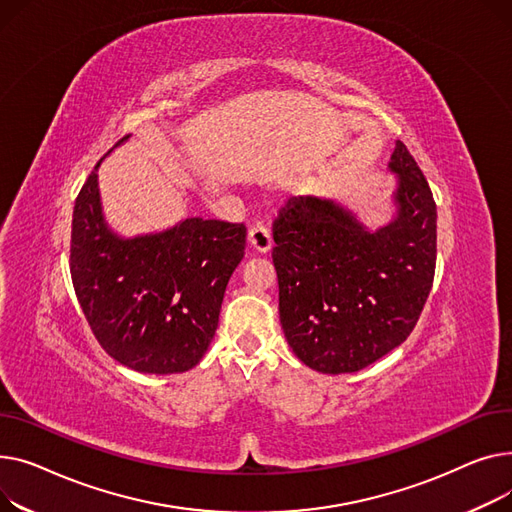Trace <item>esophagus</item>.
Wrapping results in <instances>:
<instances>
[{"label":"esophagus","mask_w":512,"mask_h":512,"mask_svg":"<svg viewBox=\"0 0 512 512\" xmlns=\"http://www.w3.org/2000/svg\"><path fill=\"white\" fill-rule=\"evenodd\" d=\"M248 242H250V248L258 254H266L270 252V248H273V237H270L268 227L262 223L252 225V229L248 231Z\"/></svg>","instance_id":"1"}]
</instances>
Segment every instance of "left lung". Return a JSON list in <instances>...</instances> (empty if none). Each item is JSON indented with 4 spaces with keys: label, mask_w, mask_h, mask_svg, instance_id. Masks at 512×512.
<instances>
[{
    "label": "left lung",
    "mask_w": 512,
    "mask_h": 512,
    "mask_svg": "<svg viewBox=\"0 0 512 512\" xmlns=\"http://www.w3.org/2000/svg\"><path fill=\"white\" fill-rule=\"evenodd\" d=\"M395 217L366 227L343 204L289 198L273 225L285 339L322 374H349L399 347L415 328L436 268V202L397 140Z\"/></svg>",
    "instance_id": "8db88e82"
}]
</instances>
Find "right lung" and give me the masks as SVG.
<instances>
[{"label":"right lung","instance_id":"1","mask_svg":"<svg viewBox=\"0 0 512 512\" xmlns=\"http://www.w3.org/2000/svg\"><path fill=\"white\" fill-rule=\"evenodd\" d=\"M101 161L74 206L70 273L78 304L115 362L140 374L188 372L215 337L246 227L192 217L159 233L117 235L103 217Z\"/></svg>","mask_w":512,"mask_h":512}]
</instances>
